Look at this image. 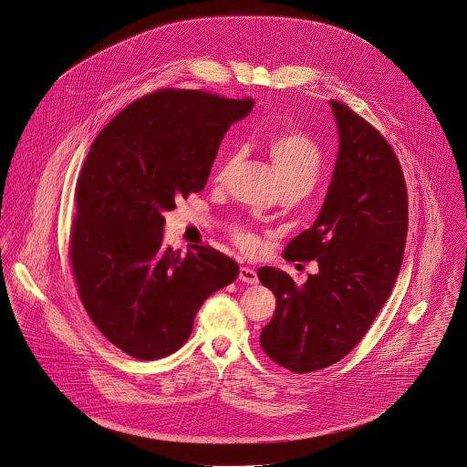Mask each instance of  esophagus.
<instances>
[{
  "label": "esophagus",
  "mask_w": 467,
  "mask_h": 467,
  "mask_svg": "<svg viewBox=\"0 0 467 467\" xmlns=\"http://www.w3.org/2000/svg\"><path fill=\"white\" fill-rule=\"evenodd\" d=\"M240 281L247 283V285H255L259 279H257L255 270H252L249 266H242L240 268Z\"/></svg>",
  "instance_id": "obj_1"
}]
</instances>
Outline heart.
<instances>
[{
    "label": "heart",
    "instance_id": "1",
    "mask_svg": "<svg viewBox=\"0 0 467 467\" xmlns=\"http://www.w3.org/2000/svg\"><path fill=\"white\" fill-rule=\"evenodd\" d=\"M266 150L272 165L277 171L283 190H293L302 195L311 192V188L320 178L323 169L322 152L311 137L296 130L277 131L268 139ZM238 160H240L238 150L231 152L223 160L216 174L218 182L225 180V176L236 167ZM234 236L242 247L245 249L255 247V238L251 233L244 229H236Z\"/></svg>",
    "mask_w": 467,
    "mask_h": 467
}]
</instances>
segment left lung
Returning a JSON list of instances; mask_svg holds the SVG:
<instances>
[{"mask_svg":"<svg viewBox=\"0 0 467 467\" xmlns=\"http://www.w3.org/2000/svg\"><path fill=\"white\" fill-rule=\"evenodd\" d=\"M339 145L315 223L287 244V261L317 259L318 274L296 286L286 272L257 270L277 307L261 330L266 356L295 373L343 359L389 298L400 274L409 212L391 145L358 113L328 103Z\"/></svg>","mask_w":467,"mask_h":467,"instance_id":"8db88e82","label":"left lung"}]
</instances>
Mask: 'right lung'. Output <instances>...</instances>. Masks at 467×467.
<instances>
[{"instance_id":"obj_1","label":"right lung","mask_w":467,"mask_h":467,"mask_svg":"<svg viewBox=\"0 0 467 467\" xmlns=\"http://www.w3.org/2000/svg\"><path fill=\"white\" fill-rule=\"evenodd\" d=\"M251 99L160 90L98 135L76 186L71 263L79 298L109 343L135 359L176 352L204 300L240 266L212 247L163 244L165 213L201 192L231 124Z\"/></svg>"}]
</instances>
